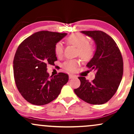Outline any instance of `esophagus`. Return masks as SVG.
Masks as SVG:
<instances>
[{"mask_svg":"<svg viewBox=\"0 0 134 134\" xmlns=\"http://www.w3.org/2000/svg\"><path fill=\"white\" fill-rule=\"evenodd\" d=\"M76 77V76H74V75H72V74H70L69 75V79H73V78H75Z\"/></svg>","mask_w":134,"mask_h":134,"instance_id":"34e87169","label":"esophagus"}]
</instances>
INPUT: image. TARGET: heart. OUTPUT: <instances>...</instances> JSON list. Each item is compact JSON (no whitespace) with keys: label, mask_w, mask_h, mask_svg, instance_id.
Masks as SVG:
<instances>
[{"label":"heart","mask_w":134,"mask_h":134,"mask_svg":"<svg viewBox=\"0 0 134 134\" xmlns=\"http://www.w3.org/2000/svg\"><path fill=\"white\" fill-rule=\"evenodd\" d=\"M66 42L77 48V55L84 61L90 60L94 55V48L90 44V41L86 36L81 33H74L66 38ZM55 53L58 57H61L64 54V47L61 43H57L55 46ZM80 64L79 60H67L63 64V67L69 72H74Z\"/></svg>","instance_id":"heart-1"}]
</instances>
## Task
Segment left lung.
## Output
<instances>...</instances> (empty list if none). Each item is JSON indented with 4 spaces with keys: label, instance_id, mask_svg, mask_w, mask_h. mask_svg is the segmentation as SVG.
<instances>
[{
    "label": "left lung",
    "instance_id": "8db88e82",
    "mask_svg": "<svg viewBox=\"0 0 134 134\" xmlns=\"http://www.w3.org/2000/svg\"><path fill=\"white\" fill-rule=\"evenodd\" d=\"M92 38L96 45L93 58L87 67L96 72L91 82L84 77H79L81 85L75 89L76 94L91 104L107 103L117 91L122 79L124 62L121 52L114 40L101 31H82Z\"/></svg>",
    "mask_w": 134,
    "mask_h": 134
}]
</instances>
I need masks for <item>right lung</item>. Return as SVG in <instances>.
<instances>
[{
  "label": "right lung",
  "instance_id": "obj_1",
  "mask_svg": "<svg viewBox=\"0 0 134 134\" xmlns=\"http://www.w3.org/2000/svg\"><path fill=\"white\" fill-rule=\"evenodd\" d=\"M67 33L41 31L26 38L19 44L13 61L14 77L18 91L27 101L35 105L48 104L57 98L68 74L60 72L53 77L47 72V65L57 60L56 43Z\"/></svg>",
  "mask_w": 134,
  "mask_h": 134
}]
</instances>
